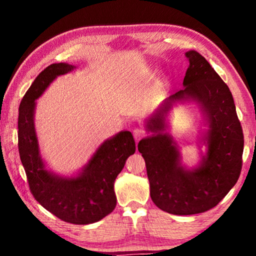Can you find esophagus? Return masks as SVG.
<instances>
[{
    "label": "esophagus",
    "mask_w": 256,
    "mask_h": 256,
    "mask_svg": "<svg viewBox=\"0 0 256 256\" xmlns=\"http://www.w3.org/2000/svg\"><path fill=\"white\" fill-rule=\"evenodd\" d=\"M133 136H134V138H136V141L138 142L142 138L146 136V133L142 128H134L133 130Z\"/></svg>",
    "instance_id": "esophagus-1"
}]
</instances>
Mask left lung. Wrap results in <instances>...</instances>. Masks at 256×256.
<instances>
[{"instance_id":"obj_1","label":"left lung","mask_w":256,"mask_h":256,"mask_svg":"<svg viewBox=\"0 0 256 256\" xmlns=\"http://www.w3.org/2000/svg\"><path fill=\"white\" fill-rule=\"evenodd\" d=\"M190 66L184 88L160 104L144 122L150 136L138 142L150 183L151 200L172 214L188 216L212 209L237 183L244 136L228 86L196 50L186 52ZM196 102L207 128L199 138L206 146L193 168L182 164L180 148L166 131L168 115L178 102Z\"/></svg>"}]
</instances>
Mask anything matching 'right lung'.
<instances>
[{
    "instance_id": "1",
    "label": "right lung",
    "mask_w": 256,
    "mask_h": 256,
    "mask_svg": "<svg viewBox=\"0 0 256 256\" xmlns=\"http://www.w3.org/2000/svg\"><path fill=\"white\" fill-rule=\"evenodd\" d=\"M76 68L54 63L34 79L19 107L18 146L34 198L63 222L88 224L99 222L115 209V180L126 159L136 152V142L131 132L120 131L104 141L76 174L63 176L47 168L34 128L36 100L56 78Z\"/></svg>"
}]
</instances>
